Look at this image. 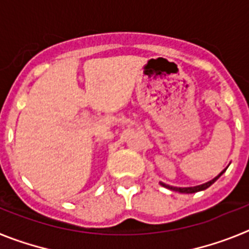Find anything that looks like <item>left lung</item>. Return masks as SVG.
Listing matches in <instances>:
<instances>
[{
    "mask_svg": "<svg viewBox=\"0 0 249 249\" xmlns=\"http://www.w3.org/2000/svg\"><path fill=\"white\" fill-rule=\"evenodd\" d=\"M222 173H223V171H222V172L219 173V175L217 176V177H214V178H213V179H211V181L206 182V183H203V184H199V186H195V187H173V186H168V184H164V183H162V182H160V186L166 187V188H168V190H171V191H175V192H179V193H186V195H190V193L201 192V191H204V190H207V188H208V187H210V186H212V184L214 183V182L217 181V179H218V178H219V176H221Z\"/></svg>",
    "mask_w": 249,
    "mask_h": 249,
    "instance_id": "1",
    "label": "left lung"
}]
</instances>
